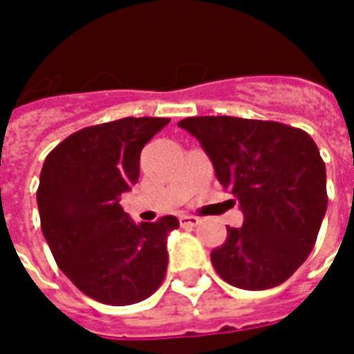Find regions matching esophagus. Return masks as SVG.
I'll list each match as a JSON object with an SVG mask.
<instances>
[{"instance_id": "1", "label": "esophagus", "mask_w": 354, "mask_h": 354, "mask_svg": "<svg viewBox=\"0 0 354 354\" xmlns=\"http://www.w3.org/2000/svg\"><path fill=\"white\" fill-rule=\"evenodd\" d=\"M202 221L198 219V217H195V215H182L180 217V225L183 226V228H191V226H198L201 225Z\"/></svg>"}]
</instances>
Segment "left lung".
I'll list each match as a JSON object with an SVG mask.
<instances>
[{
    "label": "left lung",
    "instance_id": "1",
    "mask_svg": "<svg viewBox=\"0 0 354 354\" xmlns=\"http://www.w3.org/2000/svg\"><path fill=\"white\" fill-rule=\"evenodd\" d=\"M215 176L239 202L241 228L228 226L212 250L219 277L241 290H269L308 258L327 212L325 163L306 131L269 120L189 117Z\"/></svg>",
    "mask_w": 354,
    "mask_h": 354
}]
</instances>
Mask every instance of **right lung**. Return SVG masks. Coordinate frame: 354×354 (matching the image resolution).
I'll list each match as a JSON object with an SVG mask.
<instances>
[{
	"mask_svg": "<svg viewBox=\"0 0 354 354\" xmlns=\"http://www.w3.org/2000/svg\"><path fill=\"white\" fill-rule=\"evenodd\" d=\"M171 118L126 117L88 126L59 142L40 172L37 204L51 254L72 284L113 306L145 301L167 273L165 215L135 225L120 196L139 180L141 150Z\"/></svg>",
	"mask_w": 354,
	"mask_h": 354,
	"instance_id": "right-lung-1",
	"label": "right lung"
}]
</instances>
